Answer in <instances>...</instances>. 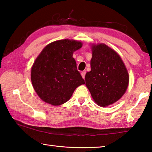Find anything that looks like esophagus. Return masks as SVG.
Returning a JSON list of instances; mask_svg holds the SVG:
<instances>
[{"label":"esophagus","instance_id":"34e87169","mask_svg":"<svg viewBox=\"0 0 152 152\" xmlns=\"http://www.w3.org/2000/svg\"><path fill=\"white\" fill-rule=\"evenodd\" d=\"M81 75L82 76V78H85V75H86V71H82L81 72Z\"/></svg>","mask_w":152,"mask_h":152}]
</instances>
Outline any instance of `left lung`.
Here are the masks:
<instances>
[{
  "instance_id": "1",
  "label": "left lung",
  "mask_w": 152,
  "mask_h": 152,
  "mask_svg": "<svg viewBox=\"0 0 152 152\" xmlns=\"http://www.w3.org/2000/svg\"><path fill=\"white\" fill-rule=\"evenodd\" d=\"M91 70L86 86L96 103L102 107L115 103L125 93L129 76L121 58L104 43L92 44Z\"/></svg>"
}]
</instances>
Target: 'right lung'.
I'll use <instances>...</instances> for the list:
<instances>
[{"mask_svg": "<svg viewBox=\"0 0 152 152\" xmlns=\"http://www.w3.org/2000/svg\"><path fill=\"white\" fill-rule=\"evenodd\" d=\"M82 46L80 41H55L46 45L35 59L31 80L43 101L53 106L62 104L70 99L77 87L84 84L72 57Z\"/></svg>", "mask_w": 152, "mask_h": 152, "instance_id": "right-lung-1", "label": "right lung"}]
</instances>
